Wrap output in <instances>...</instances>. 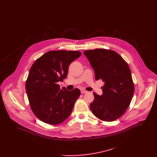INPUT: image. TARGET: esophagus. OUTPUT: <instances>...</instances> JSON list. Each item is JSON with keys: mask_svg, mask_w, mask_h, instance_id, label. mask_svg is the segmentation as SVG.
Instances as JSON below:
<instances>
[{"mask_svg": "<svg viewBox=\"0 0 157 157\" xmlns=\"http://www.w3.org/2000/svg\"><path fill=\"white\" fill-rule=\"evenodd\" d=\"M81 93L82 94H85V93H87V91H86V90H84V89H81Z\"/></svg>", "mask_w": 157, "mask_h": 157, "instance_id": "1", "label": "esophagus"}]
</instances>
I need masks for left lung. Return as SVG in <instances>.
<instances>
[{
    "label": "left lung",
    "instance_id": "8db88e82",
    "mask_svg": "<svg viewBox=\"0 0 157 157\" xmlns=\"http://www.w3.org/2000/svg\"><path fill=\"white\" fill-rule=\"evenodd\" d=\"M94 70L96 80L104 82L102 94L93 93L90 109L99 119L112 122L121 117L134 93L131 71L126 61L113 50L96 48L84 52Z\"/></svg>",
    "mask_w": 157,
    "mask_h": 157
}]
</instances>
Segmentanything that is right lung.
Returning a JSON list of instances; mask_svg holds the SVG:
<instances>
[{"mask_svg":"<svg viewBox=\"0 0 157 157\" xmlns=\"http://www.w3.org/2000/svg\"><path fill=\"white\" fill-rule=\"evenodd\" d=\"M81 55L77 51H50L32 64L25 89L30 107L40 121L57 125L71 114L81 92L78 88L61 89L58 82L66 78L70 64Z\"/></svg>","mask_w":157,"mask_h":157,"instance_id":"add662e5","label":"right lung"}]
</instances>
